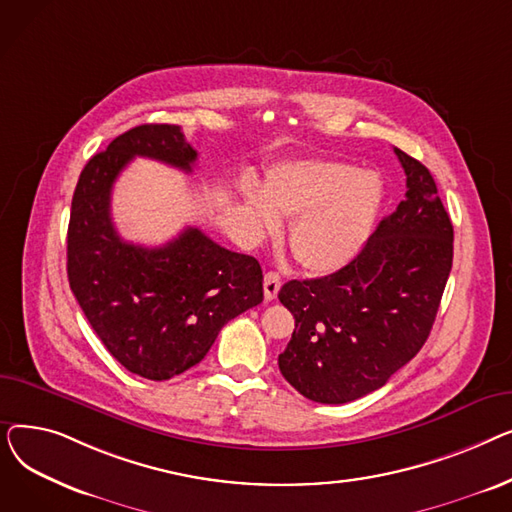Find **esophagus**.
<instances>
[{
  "label": "esophagus",
  "instance_id": "esophagus-1",
  "mask_svg": "<svg viewBox=\"0 0 512 512\" xmlns=\"http://www.w3.org/2000/svg\"><path fill=\"white\" fill-rule=\"evenodd\" d=\"M282 286V278L278 272H267L263 278V292L267 301H274L278 297V290Z\"/></svg>",
  "mask_w": 512,
  "mask_h": 512
}]
</instances>
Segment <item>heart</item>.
<instances>
[{"instance_id": "obj_1", "label": "heart", "mask_w": 512, "mask_h": 512, "mask_svg": "<svg viewBox=\"0 0 512 512\" xmlns=\"http://www.w3.org/2000/svg\"><path fill=\"white\" fill-rule=\"evenodd\" d=\"M382 201V178L342 161H286L267 172L265 191L245 186V203L261 230H278L280 215L294 218L290 253L313 274L336 272L361 251Z\"/></svg>"}]
</instances>
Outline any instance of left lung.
<instances>
[{"label":"left lung","mask_w":512,"mask_h":512,"mask_svg":"<svg viewBox=\"0 0 512 512\" xmlns=\"http://www.w3.org/2000/svg\"><path fill=\"white\" fill-rule=\"evenodd\" d=\"M407 195L338 272L286 282L294 332L278 357L305 398L342 405L382 388L425 344L452 270V222L429 170L394 147Z\"/></svg>","instance_id":"8db88e82"}]
</instances>
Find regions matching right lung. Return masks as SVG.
<instances>
[{"label":"right lung","mask_w":512,"mask_h":512,"mask_svg":"<svg viewBox=\"0 0 512 512\" xmlns=\"http://www.w3.org/2000/svg\"><path fill=\"white\" fill-rule=\"evenodd\" d=\"M132 157L193 172L176 124H143L93 155L74 188L68 282L91 328L130 373L161 382L197 365L230 319L263 301L261 265L186 228L161 247L120 238L112 188Z\"/></svg>","instance_id":"1"}]
</instances>
